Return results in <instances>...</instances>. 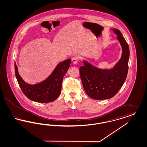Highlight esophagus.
Listing matches in <instances>:
<instances>
[{"instance_id": "esophagus-1", "label": "esophagus", "mask_w": 147, "mask_h": 147, "mask_svg": "<svg viewBox=\"0 0 147 147\" xmlns=\"http://www.w3.org/2000/svg\"><path fill=\"white\" fill-rule=\"evenodd\" d=\"M78 60H79V58L77 56H75V57H73L72 59H71V61L74 64H77L78 63Z\"/></svg>"}]
</instances>
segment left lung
Instances as JSON below:
<instances>
[{
  "mask_svg": "<svg viewBox=\"0 0 147 147\" xmlns=\"http://www.w3.org/2000/svg\"><path fill=\"white\" fill-rule=\"evenodd\" d=\"M118 35L122 54L116 65L110 69H101L83 61L84 66L79 69L84 90L86 94L94 100H105L113 97L121 88L126 80L129 57L128 43L119 30L112 29Z\"/></svg>",
  "mask_w": 147,
  "mask_h": 147,
  "instance_id": "left-lung-1",
  "label": "left lung"
}]
</instances>
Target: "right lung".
Masks as SVG:
<instances>
[{
	"label": "right lung",
	"mask_w": 147,
	"mask_h": 147,
	"mask_svg": "<svg viewBox=\"0 0 147 147\" xmlns=\"http://www.w3.org/2000/svg\"><path fill=\"white\" fill-rule=\"evenodd\" d=\"M70 59L59 63L52 74L42 82L30 85L25 82L18 73L15 63V73L18 84L24 95L30 100L37 102L48 103L55 101L59 96L63 77L70 67Z\"/></svg>",
	"instance_id": "obj_1"
}]
</instances>
